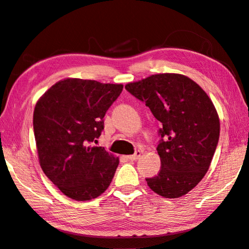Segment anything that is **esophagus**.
I'll list each match as a JSON object with an SVG mask.
<instances>
[{"mask_svg":"<svg viewBox=\"0 0 249 249\" xmlns=\"http://www.w3.org/2000/svg\"><path fill=\"white\" fill-rule=\"evenodd\" d=\"M140 156H142V152H140V151H136V152L134 153V155L127 156V159L130 160V161H136V160L139 159Z\"/></svg>","mask_w":249,"mask_h":249,"instance_id":"34e87169","label":"esophagus"}]
</instances>
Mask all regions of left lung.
Listing matches in <instances>:
<instances>
[{
	"label": "left lung",
	"mask_w": 249,
	"mask_h": 249,
	"mask_svg": "<svg viewBox=\"0 0 249 249\" xmlns=\"http://www.w3.org/2000/svg\"><path fill=\"white\" fill-rule=\"evenodd\" d=\"M126 90L143 101L162 124L157 147L161 169L146 178L164 198L186 195L209 170L220 136V120L211 99L187 76L164 73L129 83Z\"/></svg>",
	"instance_id": "obj_1"
}]
</instances>
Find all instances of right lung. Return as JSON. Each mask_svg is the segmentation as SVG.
Masks as SVG:
<instances>
[{"label": "right lung", "mask_w": 249, "mask_h": 249, "mask_svg": "<svg viewBox=\"0 0 249 249\" xmlns=\"http://www.w3.org/2000/svg\"><path fill=\"white\" fill-rule=\"evenodd\" d=\"M123 85L66 78L40 97L34 111L39 163L65 196L86 201L107 191L119 158L93 146L105 124L106 112Z\"/></svg>", "instance_id": "obj_1"}]
</instances>
